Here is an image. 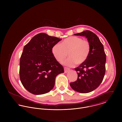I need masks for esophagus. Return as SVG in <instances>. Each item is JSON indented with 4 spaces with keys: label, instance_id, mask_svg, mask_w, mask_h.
Here are the masks:
<instances>
[{
    "label": "esophagus",
    "instance_id": "34e87169",
    "mask_svg": "<svg viewBox=\"0 0 122 122\" xmlns=\"http://www.w3.org/2000/svg\"><path fill=\"white\" fill-rule=\"evenodd\" d=\"M70 69L69 68L65 67V68H64V72H65V73H67L68 71H70Z\"/></svg>",
    "mask_w": 122,
    "mask_h": 122
}]
</instances>
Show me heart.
<instances>
[{
    "label": "heart",
    "mask_w": 122,
    "mask_h": 122,
    "mask_svg": "<svg viewBox=\"0 0 122 122\" xmlns=\"http://www.w3.org/2000/svg\"><path fill=\"white\" fill-rule=\"evenodd\" d=\"M89 42L82 38L72 36L65 38L61 44L57 43L52 46V52L53 57L61 62L67 56L69 57L64 64L69 67L76 64L80 65L87 61L91 52Z\"/></svg>",
    "instance_id": "b5f03b06"
}]
</instances>
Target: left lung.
Listing matches in <instances>:
<instances>
[{
  "instance_id": "8db88e82",
  "label": "left lung",
  "mask_w": 122,
  "mask_h": 122,
  "mask_svg": "<svg viewBox=\"0 0 122 122\" xmlns=\"http://www.w3.org/2000/svg\"><path fill=\"white\" fill-rule=\"evenodd\" d=\"M76 36H85L91 45V52L87 61L75 68L77 72V80L70 83L75 91L83 93L96 89L102 82L105 74L106 55L104 47L97 36L90 30L84 31Z\"/></svg>"
}]
</instances>
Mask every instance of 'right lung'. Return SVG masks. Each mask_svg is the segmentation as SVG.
<instances>
[{
    "instance_id": "1",
    "label": "right lung",
    "mask_w": 122,
    "mask_h": 122,
    "mask_svg": "<svg viewBox=\"0 0 122 122\" xmlns=\"http://www.w3.org/2000/svg\"><path fill=\"white\" fill-rule=\"evenodd\" d=\"M61 39L41 33L26 45L20 62V78L30 92L43 94L54 87L56 76L64 72L63 66L53 57L52 46Z\"/></svg>"
}]
</instances>
